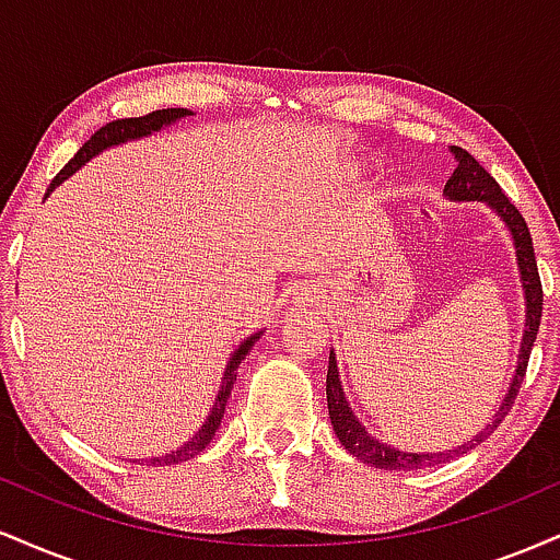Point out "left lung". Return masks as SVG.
<instances>
[{
	"label": "left lung",
	"instance_id": "8db88e82",
	"mask_svg": "<svg viewBox=\"0 0 560 560\" xmlns=\"http://www.w3.org/2000/svg\"><path fill=\"white\" fill-rule=\"evenodd\" d=\"M455 155V163L458 168L453 171V176L447 178L445 184V197L453 199V202H485L503 218V223L511 231L513 247H516V262L518 273H522V287H524V302H526V324H524V339L522 350H518V365L516 374L511 378V387H508L503 402L494 410L490 423L485 427V432H479L471 442H464V445L445 450V453H405V450H395L384 442H378L365 432V427L355 419L352 408L347 405V397L342 392V382H339L337 371V358H334V350L329 352V374H326V402H329V419L334 427V434L339 436L345 450H350V455H355L363 464H371L376 468H387V471H413V468L445 464V460L455 458V455H464L466 450L477 447L479 442H485V436L498 429V423L505 419L508 410L513 408V400H516L518 387H522L526 363H529L532 347H535L537 331H539V318H542V284H539L537 273V260H535V247H532V234L526 229V221L522 213L516 210V205L511 202L500 189V184L487 173L481 165L468 155L460 147H453L450 150Z\"/></svg>",
	"mask_w": 560,
	"mask_h": 560
}]
</instances>
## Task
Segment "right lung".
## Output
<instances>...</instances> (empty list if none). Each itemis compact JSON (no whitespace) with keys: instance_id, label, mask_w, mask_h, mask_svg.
<instances>
[{"instance_id":"add662e5","label":"right lung","mask_w":560,"mask_h":560,"mask_svg":"<svg viewBox=\"0 0 560 560\" xmlns=\"http://www.w3.org/2000/svg\"><path fill=\"white\" fill-rule=\"evenodd\" d=\"M186 115H191V110H186V107H168V110H155V113H150V115H141V118H124V120H113V124L102 126L100 131H96L94 137L89 139L79 152H75V158L70 160L66 168H62L52 178V184H49V189H47V197L52 195V191L62 182H66V178L73 176V173L79 171L81 165H86L89 160L100 155V152L107 150V147H118V144H124V141L150 137V133H155V131H160V128H165V126H173V124H176V120L186 118ZM260 334L262 331L249 334V337L244 339L240 347H236L234 355L229 358L226 371H223V378H221V389H218V397H215V405H213V410H210V413H208V419H205L202 429H199V432L191 436L189 442H184L182 447L171 450V453H165L163 458H152L150 464H163V466L184 464V460L195 458V455H199L205 447L210 445V440H213V436H215V429L221 427V419H223V410H226L231 387H234V382H236V369H240L244 358H247V352L253 350V345L258 342Z\"/></svg>"}]
</instances>
